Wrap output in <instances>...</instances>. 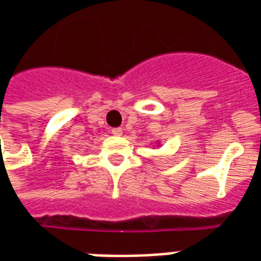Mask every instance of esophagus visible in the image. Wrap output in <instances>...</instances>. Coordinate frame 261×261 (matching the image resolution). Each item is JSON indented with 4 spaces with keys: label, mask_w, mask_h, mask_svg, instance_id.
I'll list each match as a JSON object with an SVG mask.
<instances>
[{
    "label": "esophagus",
    "mask_w": 261,
    "mask_h": 261,
    "mask_svg": "<svg viewBox=\"0 0 261 261\" xmlns=\"http://www.w3.org/2000/svg\"><path fill=\"white\" fill-rule=\"evenodd\" d=\"M112 134L116 137H120L123 134V130H121L120 127H116V128H112Z\"/></svg>",
    "instance_id": "esophagus-1"
}]
</instances>
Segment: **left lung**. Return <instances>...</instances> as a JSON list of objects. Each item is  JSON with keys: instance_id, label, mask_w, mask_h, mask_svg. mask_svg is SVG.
<instances>
[{"instance_id": "obj_1", "label": "left lung", "mask_w": 261, "mask_h": 261, "mask_svg": "<svg viewBox=\"0 0 261 261\" xmlns=\"http://www.w3.org/2000/svg\"><path fill=\"white\" fill-rule=\"evenodd\" d=\"M160 145V144H158V145H156V146H159Z\"/></svg>"}]
</instances>
